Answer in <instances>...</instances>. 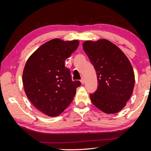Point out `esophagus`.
<instances>
[{"label":"esophagus","instance_id":"1","mask_svg":"<svg viewBox=\"0 0 151 151\" xmlns=\"http://www.w3.org/2000/svg\"><path fill=\"white\" fill-rule=\"evenodd\" d=\"M81 82L82 84H85V78L82 77L81 80Z\"/></svg>","mask_w":151,"mask_h":151}]
</instances>
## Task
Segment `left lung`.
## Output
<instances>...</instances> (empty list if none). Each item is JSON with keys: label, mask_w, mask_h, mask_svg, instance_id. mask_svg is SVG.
<instances>
[{"label": "left lung", "mask_w": 151, "mask_h": 151, "mask_svg": "<svg viewBox=\"0 0 151 151\" xmlns=\"http://www.w3.org/2000/svg\"><path fill=\"white\" fill-rule=\"evenodd\" d=\"M83 49L95 68L98 88L90 94L93 104L107 114L119 112L133 91L134 73L127 56L106 39L87 40Z\"/></svg>", "instance_id": "8db88e82"}]
</instances>
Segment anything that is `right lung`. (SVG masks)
I'll list each match as a JSON object with an SVG mask.
<instances>
[{
	"label": "right lung",
	"instance_id": "1",
	"mask_svg": "<svg viewBox=\"0 0 151 151\" xmlns=\"http://www.w3.org/2000/svg\"><path fill=\"white\" fill-rule=\"evenodd\" d=\"M77 40H50L40 46L27 60L22 73L24 92L38 110L57 116L73 101L81 83L73 81L66 59L76 50Z\"/></svg>",
	"mask_w": 151,
	"mask_h": 151
}]
</instances>
